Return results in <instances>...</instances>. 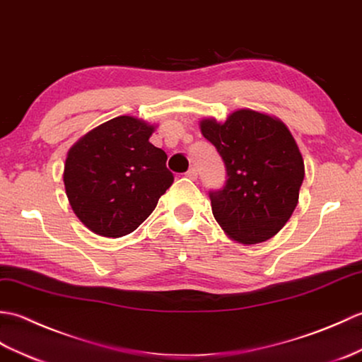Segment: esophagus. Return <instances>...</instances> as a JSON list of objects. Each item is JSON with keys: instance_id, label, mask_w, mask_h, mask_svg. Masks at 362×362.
<instances>
[{"instance_id": "obj_1", "label": "esophagus", "mask_w": 362, "mask_h": 362, "mask_svg": "<svg viewBox=\"0 0 362 362\" xmlns=\"http://www.w3.org/2000/svg\"><path fill=\"white\" fill-rule=\"evenodd\" d=\"M186 176L189 180H197V176H198V172H197V168L195 167H190L189 170L186 172Z\"/></svg>"}]
</instances>
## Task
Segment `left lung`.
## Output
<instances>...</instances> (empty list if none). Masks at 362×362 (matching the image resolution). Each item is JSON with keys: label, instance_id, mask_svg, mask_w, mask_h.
I'll use <instances>...</instances> for the list:
<instances>
[{"label": "left lung", "instance_id": "1", "mask_svg": "<svg viewBox=\"0 0 362 362\" xmlns=\"http://www.w3.org/2000/svg\"><path fill=\"white\" fill-rule=\"evenodd\" d=\"M199 127L228 175L223 189L209 192L215 220L240 243L267 242L299 202L305 167L293 134L282 120L252 110H237L223 124L203 119Z\"/></svg>", "mask_w": 362, "mask_h": 362}]
</instances>
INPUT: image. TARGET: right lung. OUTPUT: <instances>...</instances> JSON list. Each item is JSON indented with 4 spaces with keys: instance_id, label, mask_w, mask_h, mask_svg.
<instances>
[{
    "instance_id": "add662e5",
    "label": "right lung",
    "mask_w": 362,
    "mask_h": 362,
    "mask_svg": "<svg viewBox=\"0 0 362 362\" xmlns=\"http://www.w3.org/2000/svg\"><path fill=\"white\" fill-rule=\"evenodd\" d=\"M155 127L119 116L95 127L68 151L63 172L72 211L94 234H130L172 186L164 150L150 144Z\"/></svg>"
}]
</instances>
